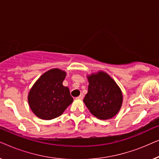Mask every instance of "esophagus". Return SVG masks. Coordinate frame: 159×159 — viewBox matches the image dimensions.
Masks as SVG:
<instances>
[{
    "label": "esophagus",
    "mask_w": 159,
    "mask_h": 159,
    "mask_svg": "<svg viewBox=\"0 0 159 159\" xmlns=\"http://www.w3.org/2000/svg\"><path fill=\"white\" fill-rule=\"evenodd\" d=\"M76 99H77V100H82V99H83V95L81 94V95H80V96H78V97L76 98Z\"/></svg>",
    "instance_id": "1"
}]
</instances>
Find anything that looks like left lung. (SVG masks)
I'll return each instance as SVG.
<instances>
[{
	"instance_id": "1",
	"label": "left lung",
	"mask_w": 159,
	"mask_h": 159,
	"mask_svg": "<svg viewBox=\"0 0 159 159\" xmlns=\"http://www.w3.org/2000/svg\"><path fill=\"white\" fill-rule=\"evenodd\" d=\"M88 92L83 100L93 116L109 119L119 111L123 101L122 93L116 82L104 71L88 76Z\"/></svg>"
}]
</instances>
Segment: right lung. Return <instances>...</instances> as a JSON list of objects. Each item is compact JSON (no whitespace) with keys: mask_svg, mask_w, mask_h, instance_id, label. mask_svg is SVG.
Segmentation results:
<instances>
[{"mask_svg":"<svg viewBox=\"0 0 159 159\" xmlns=\"http://www.w3.org/2000/svg\"><path fill=\"white\" fill-rule=\"evenodd\" d=\"M66 71L50 69L37 80L28 94L32 112L40 119L51 120L61 115L73 102L69 89L63 85Z\"/></svg>","mask_w":159,"mask_h":159,"instance_id":"1","label":"right lung"}]
</instances>
